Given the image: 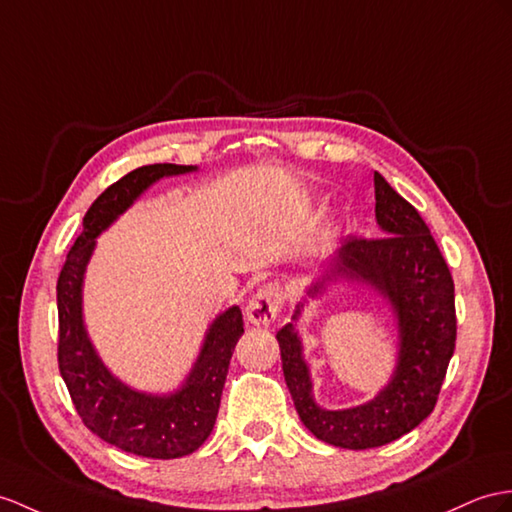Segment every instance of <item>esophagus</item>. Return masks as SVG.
<instances>
[{"label": "esophagus", "mask_w": 512, "mask_h": 512, "mask_svg": "<svg viewBox=\"0 0 512 512\" xmlns=\"http://www.w3.org/2000/svg\"><path fill=\"white\" fill-rule=\"evenodd\" d=\"M282 304V291L278 284H267L260 289L252 299H249L247 306V321L252 326L267 328L273 321L278 319Z\"/></svg>", "instance_id": "esophagus-1"}]
</instances>
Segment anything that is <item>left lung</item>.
Wrapping results in <instances>:
<instances>
[{
  "mask_svg": "<svg viewBox=\"0 0 512 512\" xmlns=\"http://www.w3.org/2000/svg\"><path fill=\"white\" fill-rule=\"evenodd\" d=\"M378 239H345L321 265L276 334L282 371L304 426L319 441L345 450H369L400 439L426 419L439 397L456 343L454 280L417 210L373 173ZM341 285H360L385 299L398 330L392 378L371 401L330 411L314 400L296 321L313 301Z\"/></svg>",
  "mask_w": 512,
  "mask_h": 512,
  "instance_id": "8db88e82",
  "label": "left lung"
}]
</instances>
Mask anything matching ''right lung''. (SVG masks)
Here are the masks:
<instances>
[{
	"mask_svg": "<svg viewBox=\"0 0 512 512\" xmlns=\"http://www.w3.org/2000/svg\"><path fill=\"white\" fill-rule=\"evenodd\" d=\"M195 165H147L130 171L99 195L82 221V234L58 278V367L84 426L119 450L145 458H182L202 447L215 428L230 358L243 334L239 306L208 323L189 373L173 391H141L108 369L84 321V278L106 232L156 182L195 173Z\"/></svg>",
	"mask_w": 512,
	"mask_h": 512,
	"instance_id": "add662e5",
	"label": "right lung"
}]
</instances>
